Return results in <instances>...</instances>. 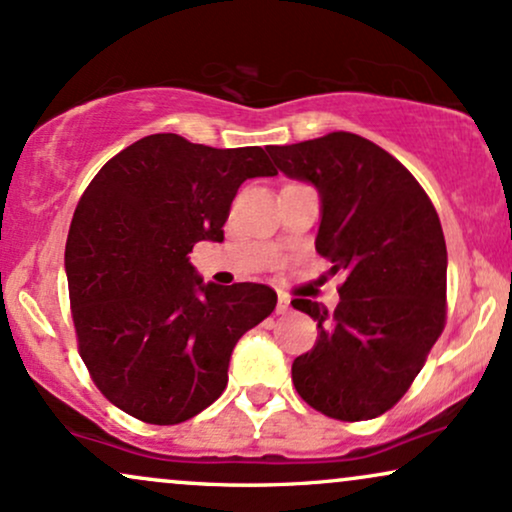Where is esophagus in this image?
I'll use <instances>...</instances> for the list:
<instances>
[{
  "label": "esophagus",
  "instance_id": "34e87169",
  "mask_svg": "<svg viewBox=\"0 0 512 512\" xmlns=\"http://www.w3.org/2000/svg\"><path fill=\"white\" fill-rule=\"evenodd\" d=\"M291 310V300L286 295H279V303H276V315H286Z\"/></svg>",
  "mask_w": 512,
  "mask_h": 512
}]
</instances>
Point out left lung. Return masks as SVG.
I'll use <instances>...</instances> for the list:
<instances>
[{
    "mask_svg": "<svg viewBox=\"0 0 512 512\" xmlns=\"http://www.w3.org/2000/svg\"><path fill=\"white\" fill-rule=\"evenodd\" d=\"M276 169L319 193L315 248L343 274L334 312L295 298L317 322L293 386L334 420H372L410 389L446 322L448 252L439 214L415 176L355 133L269 145Z\"/></svg>",
    "mask_w": 512,
    "mask_h": 512,
    "instance_id": "left-lung-1",
    "label": "left lung"
}]
</instances>
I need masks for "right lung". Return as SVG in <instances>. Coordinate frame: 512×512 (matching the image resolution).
Here are the masks:
<instances>
[{"label":"right lung","instance_id":"obj_1","mask_svg":"<svg viewBox=\"0 0 512 512\" xmlns=\"http://www.w3.org/2000/svg\"><path fill=\"white\" fill-rule=\"evenodd\" d=\"M276 176L262 147L188 143L155 133L102 166L66 240V279L85 367L116 408L178 424L221 396L231 353L269 317L264 283H205L190 264L221 243L240 183Z\"/></svg>","mask_w":512,"mask_h":512}]
</instances>
